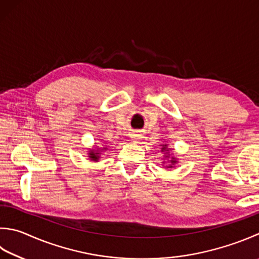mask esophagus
I'll list each match as a JSON object with an SVG mask.
<instances>
[{
	"label": "esophagus",
	"instance_id": "esophagus-1",
	"mask_svg": "<svg viewBox=\"0 0 259 259\" xmlns=\"http://www.w3.org/2000/svg\"><path fill=\"white\" fill-rule=\"evenodd\" d=\"M131 139L133 140V141H138L139 139H140V134L138 133V132H132L131 133Z\"/></svg>",
	"mask_w": 259,
	"mask_h": 259
}]
</instances>
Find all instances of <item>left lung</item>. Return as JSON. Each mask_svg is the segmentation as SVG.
<instances>
[{
	"label": "left lung",
	"instance_id": "left-lung-1",
	"mask_svg": "<svg viewBox=\"0 0 259 259\" xmlns=\"http://www.w3.org/2000/svg\"><path fill=\"white\" fill-rule=\"evenodd\" d=\"M161 151H168L167 150V145H163V148H162V150H161ZM170 161H171V163L174 164V163H176V161L175 160H170ZM169 167H171V165H169Z\"/></svg>",
	"mask_w": 259,
	"mask_h": 259
}]
</instances>
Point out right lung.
<instances>
[{
	"instance_id": "right-lung-1",
	"label": "right lung",
	"mask_w": 259,
	"mask_h": 259,
	"mask_svg": "<svg viewBox=\"0 0 259 259\" xmlns=\"http://www.w3.org/2000/svg\"><path fill=\"white\" fill-rule=\"evenodd\" d=\"M90 158H91V160H98V158H99V153L98 152H90Z\"/></svg>"
}]
</instances>
